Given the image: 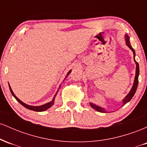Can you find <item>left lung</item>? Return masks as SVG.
I'll list each match as a JSON object with an SVG mask.
<instances>
[{"mask_svg": "<svg viewBox=\"0 0 147 147\" xmlns=\"http://www.w3.org/2000/svg\"><path fill=\"white\" fill-rule=\"evenodd\" d=\"M126 43L127 45V46L132 50L133 52V58H134V61L136 63V76H135V80H134V83H133V87L131 88V91L129 92V93L126 96V97L123 99V106L125 105L127 102H129L132 97H133V95H135L136 93V91L137 90V88H138V76H139V73H140V69H139V64L136 60H135V56H136V52H135L134 49L132 48V46L131 45V43H130L129 41V37L127 35H126ZM90 106L91 107L93 108L95 110H96L98 112L100 113H106V111L104 110V109H103L102 107H99V106L95 105V104H92V103H90Z\"/></svg>", "mask_w": 147, "mask_h": 147, "instance_id": "obj_1", "label": "left lung"}]
</instances>
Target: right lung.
<instances>
[{"mask_svg": "<svg viewBox=\"0 0 147 147\" xmlns=\"http://www.w3.org/2000/svg\"><path fill=\"white\" fill-rule=\"evenodd\" d=\"M70 72H71V70H70V71H69V72H68V74H67V75H66V77H65V79H66L67 76H68L69 74L70 73ZM60 86H61V85L59 86V89L60 88ZM9 87L10 91H11V93L12 94V95L14 96V97H15V99H16V100H17L18 102H19L20 104H21V105H23V106H24V107L26 108V109H30V110H32V111H36V112H42V111H45V110H47V109H48L49 108L51 107V106L54 104V102H55V96L57 95V92H58V91H59V89H58V90H57V93L55 94V97H54V98H53V99H52V102L47 103V104H44V105H42V106H30V105H28V104H25V103H23V102H21V101L20 100V99H18V98H17V97H16V96L14 95V92H13V91H12V90H11V87H10V86H9Z\"/></svg>", "mask_w": 147, "mask_h": 147, "instance_id": "add662e5", "label": "right lung"}]
</instances>
